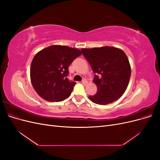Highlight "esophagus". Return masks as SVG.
Wrapping results in <instances>:
<instances>
[{"mask_svg":"<svg viewBox=\"0 0 160 160\" xmlns=\"http://www.w3.org/2000/svg\"><path fill=\"white\" fill-rule=\"evenodd\" d=\"M82 83L85 85L87 83H88V81L86 79H83V81H82Z\"/></svg>","mask_w":160,"mask_h":160,"instance_id":"34e87169","label":"esophagus"}]
</instances>
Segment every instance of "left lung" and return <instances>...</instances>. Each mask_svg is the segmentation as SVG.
Masks as SVG:
<instances>
[{"instance_id":"left-lung-1","label":"left lung","mask_w":160,"mask_h":160,"mask_svg":"<svg viewBox=\"0 0 160 160\" xmlns=\"http://www.w3.org/2000/svg\"><path fill=\"white\" fill-rule=\"evenodd\" d=\"M82 53L96 75L98 87L89 99L99 105H107L119 99L126 90L131 76V66L125 53L112 47L82 49Z\"/></svg>"}]
</instances>
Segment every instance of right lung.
Returning <instances> with one entry per match:
<instances>
[{
    "label": "right lung",
    "instance_id": "right-lung-1",
    "mask_svg": "<svg viewBox=\"0 0 160 160\" xmlns=\"http://www.w3.org/2000/svg\"><path fill=\"white\" fill-rule=\"evenodd\" d=\"M81 54L79 49L62 45H52L37 52L30 69L31 83L37 94L52 102L69 98L76 84L67 78L69 66Z\"/></svg>",
    "mask_w": 160,
    "mask_h": 160
}]
</instances>
